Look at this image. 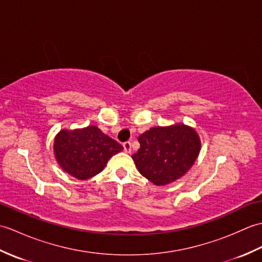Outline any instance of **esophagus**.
Wrapping results in <instances>:
<instances>
[{
    "instance_id": "1",
    "label": "esophagus",
    "mask_w": 262,
    "mask_h": 262,
    "mask_svg": "<svg viewBox=\"0 0 262 262\" xmlns=\"http://www.w3.org/2000/svg\"><path fill=\"white\" fill-rule=\"evenodd\" d=\"M122 146H124V149L126 153L132 152V143L130 142H125L124 144H122Z\"/></svg>"
}]
</instances>
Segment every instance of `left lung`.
<instances>
[{"instance_id":"1","label":"left lung","mask_w":262,"mask_h":262,"mask_svg":"<svg viewBox=\"0 0 262 262\" xmlns=\"http://www.w3.org/2000/svg\"><path fill=\"white\" fill-rule=\"evenodd\" d=\"M138 142L141 147L132 158L138 172L155 186L169 185L185 176L202 148L196 129L182 122L149 128Z\"/></svg>"}]
</instances>
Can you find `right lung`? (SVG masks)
<instances>
[{"label":"right lung","mask_w":262,"mask_h":262,"mask_svg":"<svg viewBox=\"0 0 262 262\" xmlns=\"http://www.w3.org/2000/svg\"><path fill=\"white\" fill-rule=\"evenodd\" d=\"M122 147L97 126L60 129L54 138V155L66 173L88 180L100 173Z\"/></svg>","instance_id":"1"}]
</instances>
